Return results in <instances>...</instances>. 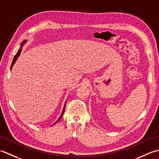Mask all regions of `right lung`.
Listing matches in <instances>:
<instances>
[{
  "label": "right lung",
  "mask_w": 159,
  "mask_h": 159,
  "mask_svg": "<svg viewBox=\"0 0 159 159\" xmlns=\"http://www.w3.org/2000/svg\"><path fill=\"white\" fill-rule=\"evenodd\" d=\"M26 43V40H24L23 42L21 43V47H22L23 46L24 44ZM21 48H20V49L18 50V51L17 52V53H16V55H15V57H14V58H13V61H12V64H11V69H12V67H13V64H15V63H16V60H17V57L20 56V53H21ZM65 106H66V104H65V105H64V109H63V112H62V113H61V116H60V118H59L58 119V120L55 122V123H54V124H55V123H57V122L60 120V119H61V118L62 117V115L63 114H64V110H65Z\"/></svg>",
  "instance_id": "obj_1"
}]
</instances>
